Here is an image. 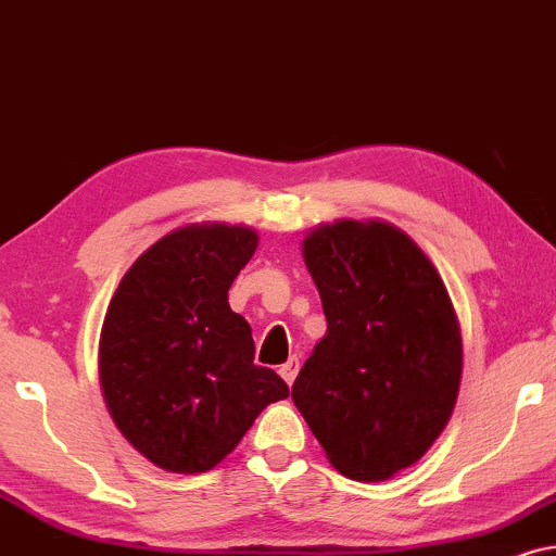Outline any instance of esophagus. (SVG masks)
<instances>
[{"label":"esophagus","mask_w":556,"mask_h":556,"mask_svg":"<svg viewBox=\"0 0 556 556\" xmlns=\"http://www.w3.org/2000/svg\"><path fill=\"white\" fill-rule=\"evenodd\" d=\"M298 371H300V361L294 358V355L290 361H287V364L279 366V376H282V379L287 381V387H292L294 379H298Z\"/></svg>","instance_id":"obj_1"}]
</instances>
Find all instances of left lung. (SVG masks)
I'll return each mask as SVG.
<instances>
[{
    "instance_id": "8db88e82",
    "label": "left lung",
    "mask_w": 556,
    "mask_h": 556,
    "mask_svg": "<svg viewBox=\"0 0 556 556\" xmlns=\"http://www.w3.org/2000/svg\"><path fill=\"white\" fill-rule=\"evenodd\" d=\"M328 332L302 366L292 402L330 465L387 480L434 445L453 417L463 336L425 251L381 218H338L302 239Z\"/></svg>"
}]
</instances>
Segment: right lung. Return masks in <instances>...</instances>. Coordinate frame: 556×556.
<instances>
[{"instance_id":"1","label":"right lung","mask_w":556,"mask_h":556,"mask_svg":"<svg viewBox=\"0 0 556 556\" xmlns=\"http://www.w3.org/2000/svg\"><path fill=\"white\" fill-rule=\"evenodd\" d=\"M256 247L249 226H180L129 266L109 302L103 402L129 445L162 470H213L262 409L290 396L271 368L254 364L251 325L228 305Z\"/></svg>"}]
</instances>
